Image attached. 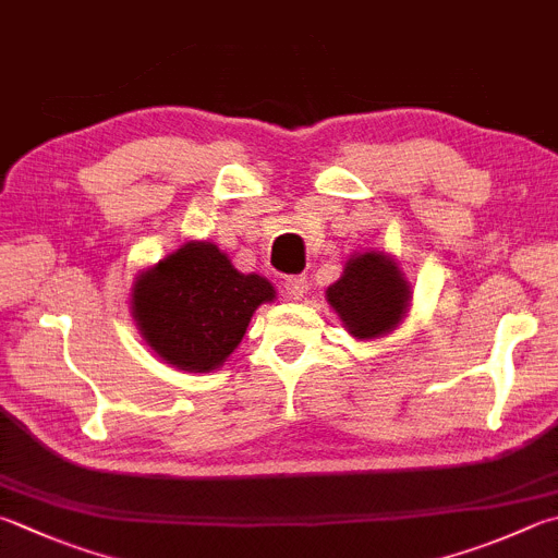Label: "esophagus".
<instances>
[{
  "label": "esophagus",
  "instance_id": "34e87169",
  "mask_svg": "<svg viewBox=\"0 0 558 558\" xmlns=\"http://www.w3.org/2000/svg\"><path fill=\"white\" fill-rule=\"evenodd\" d=\"M283 289H287L291 301H301L308 291V281H306V277L293 275V277H287V281H283Z\"/></svg>",
  "mask_w": 558,
  "mask_h": 558
}]
</instances>
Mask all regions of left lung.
Here are the masks:
<instances>
[{
  "instance_id": "left-lung-1",
  "label": "left lung",
  "mask_w": 558,
  "mask_h": 558,
  "mask_svg": "<svg viewBox=\"0 0 558 558\" xmlns=\"http://www.w3.org/2000/svg\"><path fill=\"white\" fill-rule=\"evenodd\" d=\"M325 299L354 340H378L403 323L413 289L391 255L366 250L350 255Z\"/></svg>"
}]
</instances>
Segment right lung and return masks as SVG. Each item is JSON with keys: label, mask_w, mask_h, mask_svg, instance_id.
<instances>
[{"label": "right lung", "mask_w": 558, "mask_h": 558, "mask_svg": "<svg viewBox=\"0 0 558 558\" xmlns=\"http://www.w3.org/2000/svg\"><path fill=\"white\" fill-rule=\"evenodd\" d=\"M275 299L269 279L238 271L214 243L189 240L138 271L131 313L141 338L165 364L208 374L235 352L252 313Z\"/></svg>", "instance_id": "right-lung-1"}]
</instances>
